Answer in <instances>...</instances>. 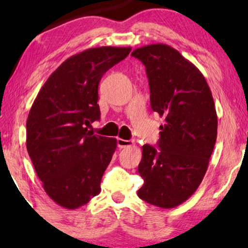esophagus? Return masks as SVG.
Masks as SVG:
<instances>
[{
	"instance_id": "esophagus-1",
	"label": "esophagus",
	"mask_w": 248,
	"mask_h": 248,
	"mask_svg": "<svg viewBox=\"0 0 248 248\" xmlns=\"http://www.w3.org/2000/svg\"><path fill=\"white\" fill-rule=\"evenodd\" d=\"M134 144L133 141H130V140H124V139H117V147L120 149H123V148H128V147H132V145Z\"/></svg>"
}]
</instances>
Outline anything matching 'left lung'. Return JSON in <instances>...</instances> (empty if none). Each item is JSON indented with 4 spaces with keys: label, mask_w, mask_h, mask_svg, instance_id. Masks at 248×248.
<instances>
[{
    "label": "left lung",
    "mask_w": 248,
    "mask_h": 248,
    "mask_svg": "<svg viewBox=\"0 0 248 248\" xmlns=\"http://www.w3.org/2000/svg\"><path fill=\"white\" fill-rule=\"evenodd\" d=\"M131 55L144 64L151 108L165 118L159 149L142 147L138 195L171 209L191 198L208 169L218 130L215 101L201 71L171 46L152 44Z\"/></svg>",
    "instance_id": "1"
}]
</instances>
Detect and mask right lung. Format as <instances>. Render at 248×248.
I'll list each match as a JSON object with an SVG mask.
<instances>
[{"label":"right lung","mask_w":248,"mask_h":248,"mask_svg":"<svg viewBox=\"0 0 248 248\" xmlns=\"http://www.w3.org/2000/svg\"><path fill=\"white\" fill-rule=\"evenodd\" d=\"M131 47L89 48L64 61L39 90L27 120V150L47 195L74 210L100 193L117 142L88 130L100 118L101 77Z\"/></svg>","instance_id":"right-lung-1"}]
</instances>
